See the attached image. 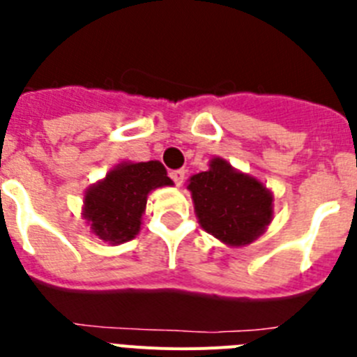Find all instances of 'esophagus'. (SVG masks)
<instances>
[{
    "mask_svg": "<svg viewBox=\"0 0 357 357\" xmlns=\"http://www.w3.org/2000/svg\"><path fill=\"white\" fill-rule=\"evenodd\" d=\"M169 176H172V181L175 182L176 185H181L182 182H184L185 172H184V169H175V172H172V173H169Z\"/></svg>",
    "mask_w": 357,
    "mask_h": 357,
    "instance_id": "1",
    "label": "esophagus"
}]
</instances>
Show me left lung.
<instances>
[{
    "label": "left lung",
    "mask_w": 357,
    "mask_h": 357,
    "mask_svg": "<svg viewBox=\"0 0 357 357\" xmlns=\"http://www.w3.org/2000/svg\"><path fill=\"white\" fill-rule=\"evenodd\" d=\"M195 211L202 229L227 245L241 247L259 238L272 222V195L252 176L213 159L209 172L189 178Z\"/></svg>",
    "instance_id": "obj_1"
}]
</instances>
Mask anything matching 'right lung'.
<instances>
[{
    "mask_svg": "<svg viewBox=\"0 0 357 357\" xmlns=\"http://www.w3.org/2000/svg\"><path fill=\"white\" fill-rule=\"evenodd\" d=\"M172 184L159 160L119 164L85 193L84 218L100 239L125 243L139 232L148 193Z\"/></svg>",
    "mask_w": 357,
    "mask_h": 357,
    "instance_id": "add662e5",
    "label": "right lung"
}]
</instances>
